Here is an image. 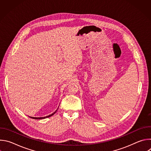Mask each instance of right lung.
I'll return each instance as SVG.
<instances>
[{
    "label": "right lung",
    "instance_id": "add662e5",
    "mask_svg": "<svg viewBox=\"0 0 151 151\" xmlns=\"http://www.w3.org/2000/svg\"><path fill=\"white\" fill-rule=\"evenodd\" d=\"M58 109H57V110H58ZM57 110H56L53 114H51V115H48V116H45V117H40V118H36V117H32V116H30L31 118H33V119H44V118H49V117H50V116H52L53 115H54V114L57 112Z\"/></svg>",
    "mask_w": 151,
    "mask_h": 151
}]
</instances>
